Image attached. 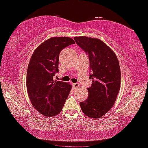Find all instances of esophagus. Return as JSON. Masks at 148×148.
<instances>
[{"instance_id":"34e87169","label":"esophagus","mask_w":148,"mask_h":148,"mask_svg":"<svg viewBox=\"0 0 148 148\" xmlns=\"http://www.w3.org/2000/svg\"><path fill=\"white\" fill-rule=\"evenodd\" d=\"M80 86V84L78 83H75V84H73V88H75V89L77 88V87H78V86Z\"/></svg>"}]
</instances>
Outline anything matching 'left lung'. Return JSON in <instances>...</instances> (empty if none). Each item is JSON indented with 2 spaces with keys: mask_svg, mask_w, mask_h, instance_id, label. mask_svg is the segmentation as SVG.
<instances>
[{
  "mask_svg": "<svg viewBox=\"0 0 148 148\" xmlns=\"http://www.w3.org/2000/svg\"><path fill=\"white\" fill-rule=\"evenodd\" d=\"M76 43L89 56V78L92 84L88 98L80 102L82 112L91 118H99L115 103L121 85V70L117 57L104 42L97 38L75 37Z\"/></svg>",
  "mask_w": 148,
  "mask_h": 148,
  "instance_id": "8db88e82",
  "label": "left lung"
}]
</instances>
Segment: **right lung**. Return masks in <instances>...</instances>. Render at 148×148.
I'll list each match as a JSON object with an SVG mask.
<instances>
[{"instance_id":"obj_1","label":"right lung","mask_w":148,"mask_h":148,"mask_svg":"<svg viewBox=\"0 0 148 148\" xmlns=\"http://www.w3.org/2000/svg\"><path fill=\"white\" fill-rule=\"evenodd\" d=\"M72 38L53 37L42 43L33 52L27 72L26 84L32 105L45 116L58 115L70 94L71 86L53 77L59 72L61 50L75 44Z\"/></svg>"}]
</instances>
